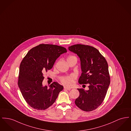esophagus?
I'll return each mask as SVG.
<instances>
[{"instance_id":"1","label":"esophagus","mask_w":131,"mask_h":131,"mask_svg":"<svg viewBox=\"0 0 131 131\" xmlns=\"http://www.w3.org/2000/svg\"><path fill=\"white\" fill-rule=\"evenodd\" d=\"M64 89L65 90H68V91H70V90H71V88H68V87H66V86H64Z\"/></svg>"}]
</instances>
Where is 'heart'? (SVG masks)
Masks as SVG:
<instances>
[{"label":"heart","instance_id":"heart-1","mask_svg":"<svg viewBox=\"0 0 131 131\" xmlns=\"http://www.w3.org/2000/svg\"><path fill=\"white\" fill-rule=\"evenodd\" d=\"M72 58H76V57L74 56L70 55L68 58L67 59H72ZM75 78V77L73 75H71L68 76H66V77H63L60 80L61 82L63 84V85H67V86H71L74 83V80Z\"/></svg>","mask_w":131,"mask_h":131}]
</instances>
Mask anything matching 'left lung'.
Here are the masks:
<instances>
[{
	"instance_id": "obj_1",
	"label": "left lung",
	"mask_w": 131,
	"mask_h": 131,
	"mask_svg": "<svg viewBox=\"0 0 131 131\" xmlns=\"http://www.w3.org/2000/svg\"><path fill=\"white\" fill-rule=\"evenodd\" d=\"M68 49L80 58L82 73L79 83L89 84L88 91L78 89L80 95L75 104L83 111L94 110L102 103L110 83L107 62L92 46L78 44L69 46Z\"/></svg>"
}]
</instances>
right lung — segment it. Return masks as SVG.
Here are the masks:
<instances>
[{
	"mask_svg": "<svg viewBox=\"0 0 131 131\" xmlns=\"http://www.w3.org/2000/svg\"><path fill=\"white\" fill-rule=\"evenodd\" d=\"M67 52L62 46L40 44L30 49L20 66L18 84L24 99L32 108L45 110L54 103L63 86L53 82L43 86V74L51 69L60 55Z\"/></svg>",
	"mask_w": 131,
	"mask_h": 131,
	"instance_id": "obj_1",
	"label": "right lung"
}]
</instances>
